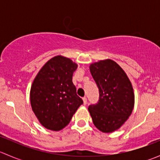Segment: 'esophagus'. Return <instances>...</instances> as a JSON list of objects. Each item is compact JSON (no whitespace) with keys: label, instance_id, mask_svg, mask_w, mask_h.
I'll return each mask as SVG.
<instances>
[{"label":"esophagus","instance_id":"esophagus-1","mask_svg":"<svg viewBox=\"0 0 160 160\" xmlns=\"http://www.w3.org/2000/svg\"><path fill=\"white\" fill-rule=\"evenodd\" d=\"M83 104L86 105L87 103H88V100H87V98H83Z\"/></svg>","mask_w":160,"mask_h":160}]
</instances>
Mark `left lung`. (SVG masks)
<instances>
[{
    "label": "left lung",
    "mask_w": 160,
    "mask_h": 160,
    "mask_svg": "<svg viewBox=\"0 0 160 160\" xmlns=\"http://www.w3.org/2000/svg\"><path fill=\"white\" fill-rule=\"evenodd\" d=\"M90 71L99 89L98 104L88 108L93 125L104 133L118 130L133 111L135 94L128 76L111 59L90 64Z\"/></svg>",
    "instance_id": "obj_1"
}]
</instances>
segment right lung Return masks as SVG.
Wrapping results in <instances>:
<instances>
[{"instance_id": "add662e5", "label": "right lung", "mask_w": 160, "mask_h": 160, "mask_svg": "<svg viewBox=\"0 0 160 160\" xmlns=\"http://www.w3.org/2000/svg\"><path fill=\"white\" fill-rule=\"evenodd\" d=\"M77 67L69 58L56 56L42 67L34 79L31 106L38 122L47 129L65 128L83 104L72 81Z\"/></svg>"}]
</instances>
